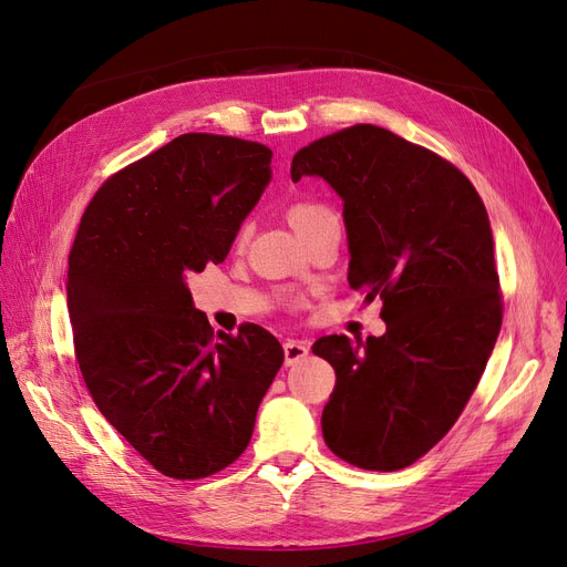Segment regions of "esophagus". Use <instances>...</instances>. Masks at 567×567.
<instances>
[{
    "label": "esophagus",
    "mask_w": 567,
    "mask_h": 567,
    "mask_svg": "<svg viewBox=\"0 0 567 567\" xmlns=\"http://www.w3.org/2000/svg\"><path fill=\"white\" fill-rule=\"evenodd\" d=\"M284 354H286V364L293 367V364L300 362V359H305L307 354H310V342L288 338V340L284 342Z\"/></svg>",
    "instance_id": "1"
}]
</instances>
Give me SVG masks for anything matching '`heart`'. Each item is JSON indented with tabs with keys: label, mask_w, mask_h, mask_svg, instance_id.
Returning a JSON list of instances; mask_svg holds the SVG:
<instances>
[{
	"label": "heart",
	"mask_w": 567,
	"mask_h": 567,
	"mask_svg": "<svg viewBox=\"0 0 567 567\" xmlns=\"http://www.w3.org/2000/svg\"><path fill=\"white\" fill-rule=\"evenodd\" d=\"M286 217L290 221V227L298 231L300 238L310 236L319 227L329 225V221L338 219L336 213L329 208V205L317 203V200H296V203H290L288 210H286ZM248 236H250V221H244V225L238 227L236 241L238 244H246Z\"/></svg>",
	"instance_id": "1"
}]
</instances>
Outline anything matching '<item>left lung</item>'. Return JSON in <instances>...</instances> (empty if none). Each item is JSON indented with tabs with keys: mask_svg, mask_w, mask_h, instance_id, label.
<instances>
[{
	"mask_svg": "<svg viewBox=\"0 0 567 567\" xmlns=\"http://www.w3.org/2000/svg\"><path fill=\"white\" fill-rule=\"evenodd\" d=\"M302 175L342 198L350 288L379 298L385 321L381 338L312 346L336 371L323 440L357 468H406L450 433L502 329L485 203L456 165L375 125L302 146L290 177Z\"/></svg>",
	"mask_w": 567,
	"mask_h": 567,
	"instance_id": "8db88e82",
	"label": "left lung"
}]
</instances>
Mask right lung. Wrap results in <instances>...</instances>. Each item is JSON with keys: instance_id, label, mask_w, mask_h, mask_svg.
I'll use <instances>...</instances> for the list:
<instances>
[{"instance_id": "1", "label": "right lung", "mask_w": 567, "mask_h": 567, "mask_svg": "<svg viewBox=\"0 0 567 567\" xmlns=\"http://www.w3.org/2000/svg\"><path fill=\"white\" fill-rule=\"evenodd\" d=\"M269 163L265 144L188 132L109 177L80 219L65 286L75 362L101 414L167 477L241 456L284 364L262 326L215 333L184 279L225 262Z\"/></svg>"}]
</instances>
